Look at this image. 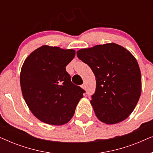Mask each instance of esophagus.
Listing matches in <instances>:
<instances>
[{
  "label": "esophagus",
  "instance_id": "esophagus-1",
  "mask_svg": "<svg viewBox=\"0 0 153 153\" xmlns=\"http://www.w3.org/2000/svg\"><path fill=\"white\" fill-rule=\"evenodd\" d=\"M81 88H82L83 90H85V84L81 85Z\"/></svg>",
  "mask_w": 153,
  "mask_h": 153
}]
</instances>
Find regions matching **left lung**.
Segmentation results:
<instances>
[{"label": "left lung", "mask_w": 153, "mask_h": 153, "mask_svg": "<svg viewBox=\"0 0 153 153\" xmlns=\"http://www.w3.org/2000/svg\"><path fill=\"white\" fill-rule=\"evenodd\" d=\"M76 56L88 65L96 79L91 104L97 118L108 125L129 117L141 93V74L134 56L116 43L81 49Z\"/></svg>", "instance_id": "1"}]
</instances>
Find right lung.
<instances>
[{
    "instance_id": "obj_1",
    "label": "right lung",
    "mask_w": 153,
    "mask_h": 153,
    "mask_svg": "<svg viewBox=\"0 0 153 153\" xmlns=\"http://www.w3.org/2000/svg\"><path fill=\"white\" fill-rule=\"evenodd\" d=\"M75 50L43 45L33 51L21 69L22 95L32 114L52 125L68 123L84 91L72 83L65 67Z\"/></svg>"
}]
</instances>
